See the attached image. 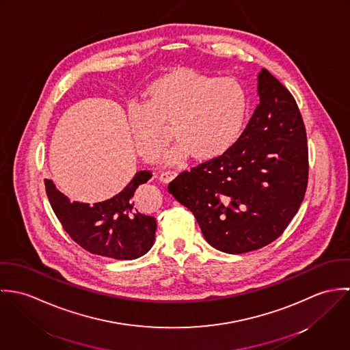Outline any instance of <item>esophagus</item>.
Instances as JSON below:
<instances>
[{
    "label": "esophagus",
    "mask_w": 350,
    "mask_h": 350,
    "mask_svg": "<svg viewBox=\"0 0 350 350\" xmlns=\"http://www.w3.org/2000/svg\"><path fill=\"white\" fill-rule=\"evenodd\" d=\"M178 174H176V171H164V172H161L160 174V180L163 182V183H168V182H171L172 179H175V176H176Z\"/></svg>",
    "instance_id": "34e87169"
}]
</instances>
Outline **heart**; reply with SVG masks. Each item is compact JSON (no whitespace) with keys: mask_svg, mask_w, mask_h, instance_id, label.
Instances as JSON below:
<instances>
[{"mask_svg":"<svg viewBox=\"0 0 350 350\" xmlns=\"http://www.w3.org/2000/svg\"><path fill=\"white\" fill-rule=\"evenodd\" d=\"M147 102L129 106L128 120L136 150L154 161L171 135L174 147L165 161L179 164L194 154L198 160L224 156L240 140L248 116V94L234 78H215L179 70L154 81Z\"/></svg>","mask_w":350,"mask_h":350,"instance_id":"1","label":"heart"}]
</instances>
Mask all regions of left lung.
Masks as SVG:
<instances>
[{
  "mask_svg": "<svg viewBox=\"0 0 350 350\" xmlns=\"http://www.w3.org/2000/svg\"><path fill=\"white\" fill-rule=\"evenodd\" d=\"M237 144L175 178L168 191L215 250L239 254L275 241L298 213L308 179L304 124L291 93L265 68Z\"/></svg>",
  "mask_w": 350,
  "mask_h": 350,
  "instance_id": "1",
  "label": "left lung"
}]
</instances>
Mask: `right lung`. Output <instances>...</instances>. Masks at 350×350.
<instances>
[{
	"instance_id": "right-lung-1",
	"label": "right lung",
	"mask_w": 350,
	"mask_h": 350,
	"mask_svg": "<svg viewBox=\"0 0 350 350\" xmlns=\"http://www.w3.org/2000/svg\"><path fill=\"white\" fill-rule=\"evenodd\" d=\"M150 176L148 171H139L121 193L93 206L71 202L50 179L44 183L53 213L78 245L105 257L135 260L144 256L154 243V217L142 214L135 204L137 187Z\"/></svg>"
}]
</instances>
